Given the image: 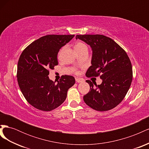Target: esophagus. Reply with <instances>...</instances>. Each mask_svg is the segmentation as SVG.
<instances>
[{"instance_id": "obj_1", "label": "esophagus", "mask_w": 149, "mask_h": 149, "mask_svg": "<svg viewBox=\"0 0 149 149\" xmlns=\"http://www.w3.org/2000/svg\"><path fill=\"white\" fill-rule=\"evenodd\" d=\"M76 81L77 83H82V82H83V79H81V78H76Z\"/></svg>"}]
</instances>
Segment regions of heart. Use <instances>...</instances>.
Wrapping results in <instances>:
<instances>
[{"instance_id": "obj_1", "label": "heart", "mask_w": 149, "mask_h": 149, "mask_svg": "<svg viewBox=\"0 0 149 149\" xmlns=\"http://www.w3.org/2000/svg\"><path fill=\"white\" fill-rule=\"evenodd\" d=\"M74 49L76 53L83 52L84 50H88V47L84 43L81 42H76L74 45Z\"/></svg>"}]
</instances>
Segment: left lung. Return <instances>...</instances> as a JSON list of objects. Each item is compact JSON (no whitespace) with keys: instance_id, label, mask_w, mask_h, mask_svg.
<instances>
[{"instance_id":"8db88e82","label":"left lung","mask_w":149,"mask_h":149,"mask_svg":"<svg viewBox=\"0 0 149 149\" xmlns=\"http://www.w3.org/2000/svg\"><path fill=\"white\" fill-rule=\"evenodd\" d=\"M92 48L91 66L86 73L88 78L100 76L102 79L97 85L86 81L89 91L84 101L92 109L106 111L113 109L123 100L132 81V64L124 49L111 38L102 35H77Z\"/></svg>"}]
</instances>
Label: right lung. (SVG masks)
Segmentation results:
<instances>
[{
	"label": "right lung",
	"instance_id": "obj_1",
	"mask_svg": "<svg viewBox=\"0 0 149 149\" xmlns=\"http://www.w3.org/2000/svg\"><path fill=\"white\" fill-rule=\"evenodd\" d=\"M74 35H48L25 48L17 65V77L21 91L27 102L36 109L50 111L63 102L68 90L75 83L72 76L63 75L55 81L49 79V70L58 65L60 49Z\"/></svg>",
	"mask_w": 149,
	"mask_h": 149
}]
</instances>
